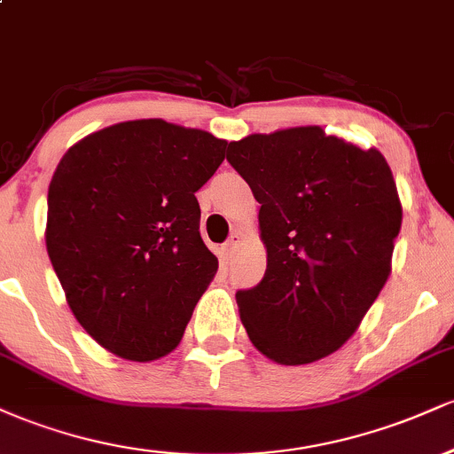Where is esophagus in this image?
<instances>
[{
  "mask_svg": "<svg viewBox=\"0 0 454 454\" xmlns=\"http://www.w3.org/2000/svg\"><path fill=\"white\" fill-rule=\"evenodd\" d=\"M241 234H239V232H232L231 234V239H228V241L226 243H223V256H232V254H234V249H237L239 247V243H241Z\"/></svg>",
  "mask_w": 454,
  "mask_h": 454,
  "instance_id": "34e87169",
  "label": "esophagus"
}]
</instances>
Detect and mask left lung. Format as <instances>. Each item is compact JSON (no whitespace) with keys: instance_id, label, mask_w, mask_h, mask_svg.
<instances>
[{"instance_id":"1","label":"left lung","mask_w":454,"mask_h":454,"mask_svg":"<svg viewBox=\"0 0 454 454\" xmlns=\"http://www.w3.org/2000/svg\"><path fill=\"white\" fill-rule=\"evenodd\" d=\"M226 160L260 202L267 270L237 305L249 341L279 364L337 352L390 275L401 200L378 149L320 126L252 134Z\"/></svg>"}]
</instances>
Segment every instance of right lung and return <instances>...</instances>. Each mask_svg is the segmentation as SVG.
<instances>
[{
    "instance_id": "right-lung-1",
    "label": "right lung",
    "mask_w": 454,
    "mask_h": 454,
    "mask_svg": "<svg viewBox=\"0 0 454 454\" xmlns=\"http://www.w3.org/2000/svg\"><path fill=\"white\" fill-rule=\"evenodd\" d=\"M226 140L164 119L114 123L78 140L49 185L46 252L78 325L126 361L179 346L217 273L196 192Z\"/></svg>"
}]
</instances>
